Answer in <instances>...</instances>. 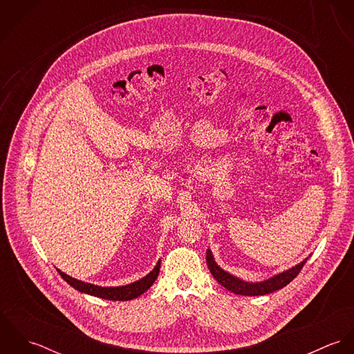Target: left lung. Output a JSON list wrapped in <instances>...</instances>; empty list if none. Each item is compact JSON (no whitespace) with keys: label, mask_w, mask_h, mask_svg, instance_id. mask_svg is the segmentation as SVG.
<instances>
[{"label":"left lung","mask_w":354,"mask_h":354,"mask_svg":"<svg viewBox=\"0 0 354 354\" xmlns=\"http://www.w3.org/2000/svg\"><path fill=\"white\" fill-rule=\"evenodd\" d=\"M306 259L301 261L300 264H297L296 267L278 274L264 282H259V283H250V282H244L230 274H227L226 271H223L214 260L212 253L208 250L207 251V266L212 274V277L227 290L236 293V295H241V296H263V295H268L272 293L275 290H279L282 288H285L288 283H290L301 271V268L305 264Z\"/></svg>","instance_id":"1"}]
</instances>
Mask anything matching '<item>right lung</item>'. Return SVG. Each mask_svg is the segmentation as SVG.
I'll use <instances>...</instances> for the list:
<instances>
[{"instance_id": "right-lung-1", "label": "right lung", "mask_w": 354, "mask_h": 354, "mask_svg": "<svg viewBox=\"0 0 354 354\" xmlns=\"http://www.w3.org/2000/svg\"><path fill=\"white\" fill-rule=\"evenodd\" d=\"M159 267H160V263L158 261L151 272L147 274L145 278H142L140 281H136L133 283H129L127 286H118V288H102V286H97V285L86 283V282L77 281V279L64 274L59 270H57V271L59 272V275L62 277L64 281H66L72 288H75L76 290H79L82 293H87V295H91V296H95V297H100V299H104V300L128 301V300L139 297L140 295H143L145 292H147L151 288L152 283L158 278Z\"/></svg>"}]
</instances>
